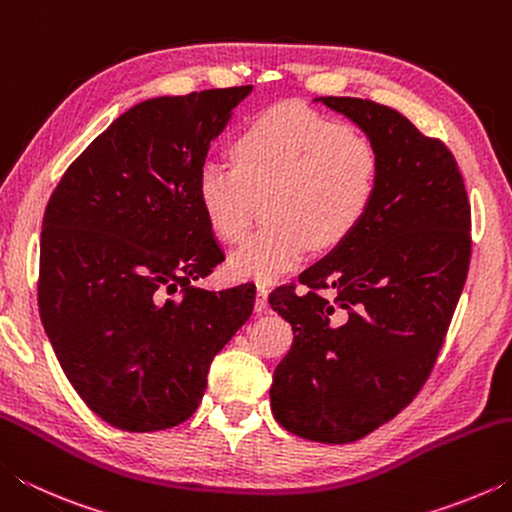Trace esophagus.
Returning <instances> with one entry per match:
<instances>
[{
    "instance_id": "obj_1",
    "label": "esophagus",
    "mask_w": 512,
    "mask_h": 512,
    "mask_svg": "<svg viewBox=\"0 0 512 512\" xmlns=\"http://www.w3.org/2000/svg\"><path fill=\"white\" fill-rule=\"evenodd\" d=\"M255 311H257V314H266V311H268V289L266 287H257Z\"/></svg>"
}]
</instances>
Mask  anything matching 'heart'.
I'll return each mask as SVG.
<instances>
[{
  "label": "heart",
  "instance_id": "obj_1",
  "mask_svg": "<svg viewBox=\"0 0 512 512\" xmlns=\"http://www.w3.org/2000/svg\"><path fill=\"white\" fill-rule=\"evenodd\" d=\"M235 167L207 160L196 198L225 244L246 237L255 203L266 198L264 230L230 257V273L273 282L305 262L311 246L343 244L366 219L381 183L372 137L300 106H275L237 137Z\"/></svg>",
  "mask_w": 512,
  "mask_h": 512
}]
</instances>
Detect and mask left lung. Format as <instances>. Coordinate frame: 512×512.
Returning a JSON list of instances; mask_svg holds the SVG:
<instances>
[{"instance_id": "1", "label": "left lung", "mask_w": 512, "mask_h": 512, "mask_svg": "<svg viewBox=\"0 0 512 512\" xmlns=\"http://www.w3.org/2000/svg\"><path fill=\"white\" fill-rule=\"evenodd\" d=\"M377 144L372 210L325 259L268 302L293 329L271 409L316 443H354L413 402L443 348L472 255V212L454 153L402 112L320 97Z\"/></svg>"}]
</instances>
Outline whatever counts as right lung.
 Here are the masks:
<instances>
[{
  "instance_id": "add662e5",
  "label": "right lung",
  "mask_w": 512,
  "mask_h": 512,
  "mask_svg": "<svg viewBox=\"0 0 512 512\" xmlns=\"http://www.w3.org/2000/svg\"><path fill=\"white\" fill-rule=\"evenodd\" d=\"M250 90L137 103L49 198L40 318L76 393L112 427L160 431L192 418L212 359L253 314L255 284L192 287L225 259L198 205V169Z\"/></svg>"
}]
</instances>
